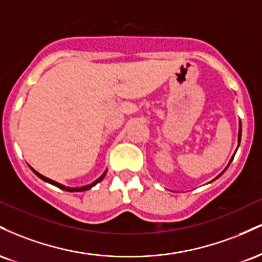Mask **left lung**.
I'll use <instances>...</instances> for the list:
<instances>
[{
	"label": "left lung",
	"instance_id": "1",
	"mask_svg": "<svg viewBox=\"0 0 262 262\" xmlns=\"http://www.w3.org/2000/svg\"><path fill=\"white\" fill-rule=\"evenodd\" d=\"M240 140H242V122H239V133H237V143H239V144H240ZM234 155H235V154H234ZM234 155H233V158H231V159H230V161H229V164H228V166H227V167H225V169L223 170V172H221V173H219V175H218L217 177H215V179H214V180H217V179H218V177H221L222 175H223V173H224V171H225V170H227V169H228V167H229L230 162H231V161H233V159H234Z\"/></svg>",
	"mask_w": 262,
	"mask_h": 262
}]
</instances>
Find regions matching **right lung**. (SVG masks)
Returning a JSON list of instances; mask_svg holds the SVG:
<instances>
[{"label": "right lung", "mask_w": 262, "mask_h": 262, "mask_svg": "<svg viewBox=\"0 0 262 262\" xmlns=\"http://www.w3.org/2000/svg\"><path fill=\"white\" fill-rule=\"evenodd\" d=\"M31 169H32V167H31ZM32 170H33V172H34L35 175H37V176L39 177V179H41V180H43V181H45V182H49V183H52V185L56 186V187H59V188L64 189V191H68V192H81V191H87V189L92 188L93 186H95V185H97L98 182L102 181V180H103V177L106 176V172H107V170H106V171H104L103 173H102V176L98 177V179L96 180V181H93L92 183H90V185L82 186V187H66V186L61 185V183H59V182H56V181H53V180H50V179H48V177H45V176H43V175H40V173L37 172V171H35L34 169H32Z\"/></svg>", "instance_id": "add662e5"}]
</instances>
